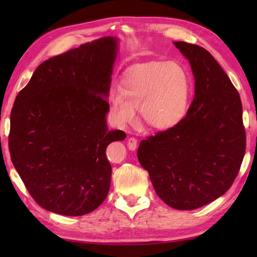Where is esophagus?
Segmentation results:
<instances>
[{
	"label": "esophagus",
	"instance_id": "34e87169",
	"mask_svg": "<svg viewBox=\"0 0 257 257\" xmlns=\"http://www.w3.org/2000/svg\"><path fill=\"white\" fill-rule=\"evenodd\" d=\"M127 146H128V148L130 150H135L136 148H137V139L134 138V137L129 138L128 139V143H127Z\"/></svg>",
	"mask_w": 257,
	"mask_h": 257
}]
</instances>
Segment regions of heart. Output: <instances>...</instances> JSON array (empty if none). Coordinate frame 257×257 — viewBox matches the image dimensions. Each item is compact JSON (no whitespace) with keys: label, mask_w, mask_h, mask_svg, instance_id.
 I'll list each match as a JSON object with an SVG mask.
<instances>
[{"label":"heart","mask_w":257,"mask_h":257,"mask_svg":"<svg viewBox=\"0 0 257 257\" xmlns=\"http://www.w3.org/2000/svg\"><path fill=\"white\" fill-rule=\"evenodd\" d=\"M189 74L177 62H150L125 74L120 90L109 95L113 122L124 128L136 120V108L143 121L154 129H169L185 117L189 109Z\"/></svg>","instance_id":"obj_1"}]
</instances>
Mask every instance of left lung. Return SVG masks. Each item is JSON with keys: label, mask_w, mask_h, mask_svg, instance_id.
<instances>
[{"label": "left lung", "mask_w": 257, "mask_h": 257, "mask_svg": "<svg viewBox=\"0 0 257 257\" xmlns=\"http://www.w3.org/2000/svg\"><path fill=\"white\" fill-rule=\"evenodd\" d=\"M174 45L189 59L194 98L177 125L141 140L138 160L159 198L176 210H194L230 189L246 148L242 102L224 70L205 48Z\"/></svg>", "instance_id": "1"}]
</instances>
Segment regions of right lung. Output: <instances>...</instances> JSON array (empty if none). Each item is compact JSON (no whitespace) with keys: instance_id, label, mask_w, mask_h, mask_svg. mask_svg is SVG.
Listing matches in <instances>:
<instances>
[{"instance_id":"1","label":"right lung","mask_w":257,"mask_h":257,"mask_svg":"<svg viewBox=\"0 0 257 257\" xmlns=\"http://www.w3.org/2000/svg\"><path fill=\"white\" fill-rule=\"evenodd\" d=\"M117 43L102 37L47 59L15 98L11 160L32 198L47 211L84 215L108 194L106 149L125 138L106 122Z\"/></svg>"}]
</instances>
